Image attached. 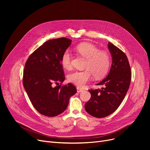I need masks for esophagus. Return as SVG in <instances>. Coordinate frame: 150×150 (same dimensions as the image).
Instances as JSON below:
<instances>
[{"instance_id":"esophagus-1","label":"esophagus","mask_w":150,"mask_h":150,"mask_svg":"<svg viewBox=\"0 0 150 150\" xmlns=\"http://www.w3.org/2000/svg\"><path fill=\"white\" fill-rule=\"evenodd\" d=\"M76 90H77V92H83V90L82 89H81V88H76Z\"/></svg>"}]
</instances>
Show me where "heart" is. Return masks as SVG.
Returning <instances> with one entry per match:
<instances>
[{"label": "heart", "instance_id": "heart-1", "mask_svg": "<svg viewBox=\"0 0 150 150\" xmlns=\"http://www.w3.org/2000/svg\"><path fill=\"white\" fill-rule=\"evenodd\" d=\"M75 51L81 56L87 59L84 66L86 70L83 71H74L67 76V80L78 87H83L92 78V75L99 78L104 76L108 72L111 59L109 54L89 42H83L75 47ZM72 57L69 50L63 53L61 63L66 69L72 68Z\"/></svg>", "mask_w": 150, "mask_h": 150}]
</instances>
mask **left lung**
Here are the masks:
<instances>
[{
  "label": "left lung",
  "instance_id": "8db88e82",
  "mask_svg": "<svg viewBox=\"0 0 150 150\" xmlns=\"http://www.w3.org/2000/svg\"><path fill=\"white\" fill-rule=\"evenodd\" d=\"M112 65L108 76L97 85H104L101 89L89 90L91 97L84 105L86 112L93 117L103 118L113 113L123 101L131 79L129 61L123 52L109 42Z\"/></svg>",
  "mask_w": 150,
  "mask_h": 150
}]
</instances>
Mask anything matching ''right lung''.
<instances>
[{"instance_id": "1", "label": "right lung", "mask_w": 150, "mask_h": 150, "mask_svg": "<svg viewBox=\"0 0 150 150\" xmlns=\"http://www.w3.org/2000/svg\"><path fill=\"white\" fill-rule=\"evenodd\" d=\"M66 38L50 39L28 57L23 75V85L30 101L37 111L47 117L57 116L66 109L70 97L76 92L71 83L64 81L61 57L71 44ZM53 82L60 85L53 88Z\"/></svg>"}]
</instances>
